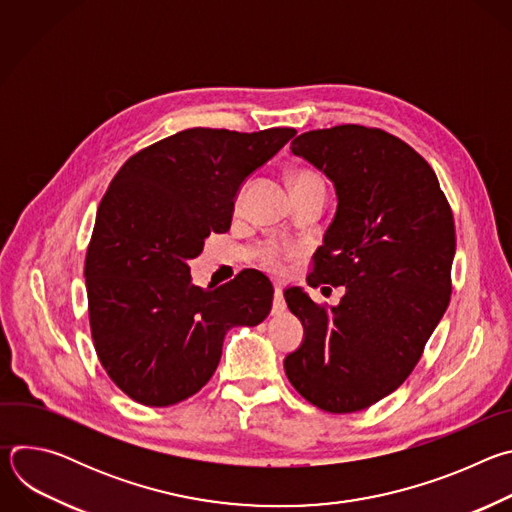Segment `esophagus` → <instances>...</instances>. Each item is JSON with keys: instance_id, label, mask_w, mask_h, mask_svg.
Returning <instances> with one entry per match:
<instances>
[{"instance_id": "34e87169", "label": "esophagus", "mask_w": 512, "mask_h": 512, "mask_svg": "<svg viewBox=\"0 0 512 512\" xmlns=\"http://www.w3.org/2000/svg\"><path fill=\"white\" fill-rule=\"evenodd\" d=\"M273 289H275V294H273V314H281V312H285V300H283L281 285L275 283Z\"/></svg>"}]
</instances>
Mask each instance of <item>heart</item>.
<instances>
[{
    "instance_id": "heart-1",
    "label": "heart",
    "mask_w": 512,
    "mask_h": 512,
    "mask_svg": "<svg viewBox=\"0 0 512 512\" xmlns=\"http://www.w3.org/2000/svg\"><path fill=\"white\" fill-rule=\"evenodd\" d=\"M302 182H322V180H320L316 174H312V172H300V174L296 176V184H302ZM245 190H247V184L241 186V190H239V194H237V204L243 202ZM273 259H275V251L269 253V261H273Z\"/></svg>"
}]
</instances>
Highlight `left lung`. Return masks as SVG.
<instances>
[{"instance_id":"left-lung-1","label":"left lung","mask_w":512,"mask_h":512,"mask_svg":"<svg viewBox=\"0 0 512 512\" xmlns=\"http://www.w3.org/2000/svg\"><path fill=\"white\" fill-rule=\"evenodd\" d=\"M291 154L334 184L336 214L308 283L342 285L344 296L326 310L304 287L283 291L304 326L283 369L318 409L360 411L401 387L450 304L454 216L429 164L381 129L308 131Z\"/></svg>"}]
</instances>
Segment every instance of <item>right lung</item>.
I'll return each mask as SVG.
<instances>
[{
	"label": "right lung",
	"instance_id": "1",
	"mask_svg": "<svg viewBox=\"0 0 512 512\" xmlns=\"http://www.w3.org/2000/svg\"><path fill=\"white\" fill-rule=\"evenodd\" d=\"M298 131L194 127L129 158L105 192L85 261L95 350L133 401L168 407L198 393L237 326L271 312L273 285L255 269L200 289L190 261L231 229L247 178Z\"/></svg>",
	"mask_w": 512,
	"mask_h": 512
}]
</instances>
